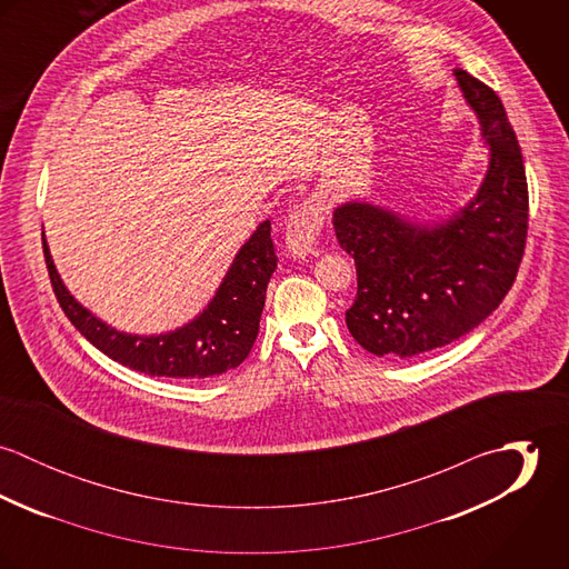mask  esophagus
Returning <instances> with one entry per match:
<instances>
[{
  "mask_svg": "<svg viewBox=\"0 0 569 569\" xmlns=\"http://www.w3.org/2000/svg\"><path fill=\"white\" fill-rule=\"evenodd\" d=\"M325 228V208L320 199H307L296 206L287 219V249L293 256H307L313 251L318 237Z\"/></svg>",
  "mask_w": 569,
  "mask_h": 569,
  "instance_id": "obj_1",
  "label": "esophagus"
}]
</instances>
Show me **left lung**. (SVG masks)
Listing matches in <instances>:
<instances>
[{
	"mask_svg": "<svg viewBox=\"0 0 569 569\" xmlns=\"http://www.w3.org/2000/svg\"><path fill=\"white\" fill-rule=\"evenodd\" d=\"M456 79L490 144L478 197L436 228L359 201L332 214L337 241L357 267L346 326L377 357H416L473 330L501 305L523 258L528 181L517 136L488 84L465 70Z\"/></svg>",
	"mask_w": 569,
	"mask_h": 569,
	"instance_id": "1",
	"label": "left lung"
}]
</instances>
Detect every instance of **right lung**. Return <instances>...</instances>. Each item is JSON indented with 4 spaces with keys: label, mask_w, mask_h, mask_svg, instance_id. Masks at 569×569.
I'll list each match as a JSON object with an SVG mask.
<instances>
[{
    "label": "right lung",
    "mask_w": 569,
    "mask_h": 569,
    "mask_svg": "<svg viewBox=\"0 0 569 569\" xmlns=\"http://www.w3.org/2000/svg\"><path fill=\"white\" fill-rule=\"evenodd\" d=\"M43 253L54 296L68 320L109 359L151 377L206 379L241 366L249 355L264 307L267 282L278 264L271 221H262L237 253L208 309L166 335H127L93 318L63 287L43 234Z\"/></svg>",
    "instance_id": "obj_1"
}]
</instances>
